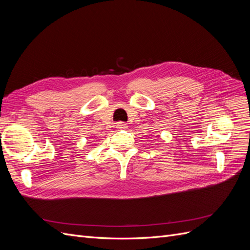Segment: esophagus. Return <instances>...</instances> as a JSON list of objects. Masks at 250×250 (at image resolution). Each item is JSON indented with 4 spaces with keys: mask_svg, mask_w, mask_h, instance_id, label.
I'll return each mask as SVG.
<instances>
[{
    "mask_svg": "<svg viewBox=\"0 0 250 250\" xmlns=\"http://www.w3.org/2000/svg\"><path fill=\"white\" fill-rule=\"evenodd\" d=\"M116 126H117V128H119V129H126L127 128V124L124 122H118Z\"/></svg>",
    "mask_w": 250,
    "mask_h": 250,
    "instance_id": "1",
    "label": "esophagus"
}]
</instances>
